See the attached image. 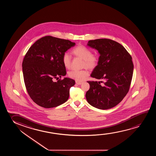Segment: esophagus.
I'll return each mask as SVG.
<instances>
[{
  "instance_id": "obj_1",
  "label": "esophagus",
  "mask_w": 156,
  "mask_h": 156,
  "mask_svg": "<svg viewBox=\"0 0 156 156\" xmlns=\"http://www.w3.org/2000/svg\"><path fill=\"white\" fill-rule=\"evenodd\" d=\"M76 84H77V85H81V83H82V82H81V81H76Z\"/></svg>"
}]
</instances>
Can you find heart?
<instances>
[{
    "label": "heart",
    "instance_id": "obj_1",
    "mask_svg": "<svg viewBox=\"0 0 156 156\" xmlns=\"http://www.w3.org/2000/svg\"><path fill=\"white\" fill-rule=\"evenodd\" d=\"M72 52L75 56L83 60V67L93 70L98 66V58L93 55L92 51L85 46H78L73 49ZM62 62L66 68H70L71 63V56L66 52L64 53L62 56ZM88 75L89 72L86 69L81 70H71L68 73L69 77L77 81H83Z\"/></svg>",
    "mask_w": 156,
    "mask_h": 156
}]
</instances>
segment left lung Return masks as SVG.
<instances>
[{
  "label": "left lung",
  "mask_w": 156,
  "mask_h": 156,
  "mask_svg": "<svg viewBox=\"0 0 156 156\" xmlns=\"http://www.w3.org/2000/svg\"><path fill=\"white\" fill-rule=\"evenodd\" d=\"M87 45L100 54L98 65L90 76L101 81H87L90 88L86 100L98 109H110L129 91L134 69L132 58L123 46L109 39L89 41Z\"/></svg>",
  "instance_id": "1"
}]
</instances>
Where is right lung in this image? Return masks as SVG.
<instances>
[{"label":"right lung","instance_id":"1","mask_svg":"<svg viewBox=\"0 0 156 156\" xmlns=\"http://www.w3.org/2000/svg\"><path fill=\"white\" fill-rule=\"evenodd\" d=\"M75 43L47 36L30 47L22 62L24 81L29 95L34 103L45 108L58 107L66 102L75 81L66 75L63 54Z\"/></svg>","mask_w":156,"mask_h":156}]
</instances>
